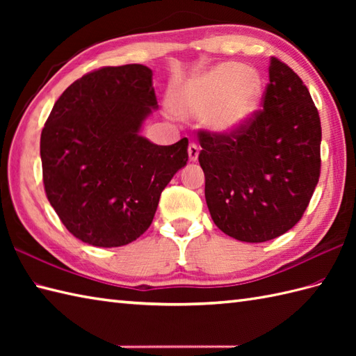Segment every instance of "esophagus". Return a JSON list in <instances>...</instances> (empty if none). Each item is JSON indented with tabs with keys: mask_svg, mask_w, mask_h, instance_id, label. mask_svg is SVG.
<instances>
[{
	"mask_svg": "<svg viewBox=\"0 0 356 356\" xmlns=\"http://www.w3.org/2000/svg\"><path fill=\"white\" fill-rule=\"evenodd\" d=\"M188 157H190V162H195L199 157V147L195 143H190L188 147Z\"/></svg>",
	"mask_w": 356,
	"mask_h": 356,
	"instance_id": "esophagus-1",
	"label": "esophagus"
}]
</instances>
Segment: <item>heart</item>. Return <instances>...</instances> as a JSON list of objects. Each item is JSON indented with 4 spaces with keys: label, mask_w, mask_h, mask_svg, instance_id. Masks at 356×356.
<instances>
[{
    "label": "heart",
    "mask_w": 356,
    "mask_h": 356,
    "mask_svg": "<svg viewBox=\"0 0 356 356\" xmlns=\"http://www.w3.org/2000/svg\"><path fill=\"white\" fill-rule=\"evenodd\" d=\"M261 79L240 64H218L188 81L171 96L179 116H203V127L216 136L238 133L259 107Z\"/></svg>",
    "instance_id": "b5f03b06"
}]
</instances>
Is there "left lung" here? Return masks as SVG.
Wrapping results in <instances>:
<instances>
[{
    "mask_svg": "<svg viewBox=\"0 0 356 356\" xmlns=\"http://www.w3.org/2000/svg\"><path fill=\"white\" fill-rule=\"evenodd\" d=\"M199 138L205 199L218 229L261 243L298 223L318 184L321 122L291 67L270 58L263 110L238 133Z\"/></svg>",
    "mask_w": 356,
    "mask_h": 356,
    "instance_id": "obj_1",
    "label": "left lung"
}]
</instances>
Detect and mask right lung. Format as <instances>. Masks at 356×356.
Wrapping results in <instances>:
<instances>
[{
    "label": "right lung",
    "instance_id": "1",
    "mask_svg": "<svg viewBox=\"0 0 356 356\" xmlns=\"http://www.w3.org/2000/svg\"><path fill=\"white\" fill-rule=\"evenodd\" d=\"M157 107L153 72L142 64L84 74L53 105L41 133L45 194L84 243L118 248L140 237L186 165V138L156 145L140 134Z\"/></svg>",
    "mask_w": 356,
    "mask_h": 356
}]
</instances>
